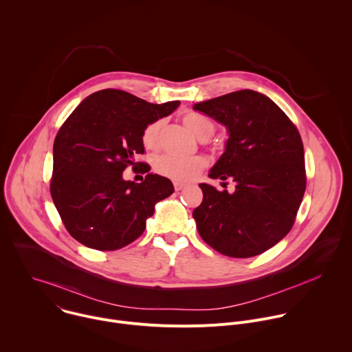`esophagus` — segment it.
<instances>
[{"label": "esophagus", "mask_w": 352, "mask_h": 352, "mask_svg": "<svg viewBox=\"0 0 352 352\" xmlns=\"http://www.w3.org/2000/svg\"><path fill=\"white\" fill-rule=\"evenodd\" d=\"M185 186H186V185H185L184 182H179V181H175V182H174V188H175V190H182Z\"/></svg>", "instance_id": "obj_1"}]
</instances>
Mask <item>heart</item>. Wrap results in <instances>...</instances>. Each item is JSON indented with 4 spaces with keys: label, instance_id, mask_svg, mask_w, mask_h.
Segmentation results:
<instances>
[{
    "label": "heart",
    "instance_id": "b5f03b06",
    "mask_svg": "<svg viewBox=\"0 0 352 352\" xmlns=\"http://www.w3.org/2000/svg\"><path fill=\"white\" fill-rule=\"evenodd\" d=\"M184 124L199 138L207 140L214 133V123L208 117L189 111L182 117ZM162 122L156 120L149 123L142 134L141 141L146 149H156L159 145ZM207 167V160L203 156H192V157H178L173 155H162L155 160V170L167 178L175 181H190L193 179L201 170Z\"/></svg>",
    "mask_w": 352,
    "mask_h": 352
}]
</instances>
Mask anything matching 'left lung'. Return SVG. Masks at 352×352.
Segmentation results:
<instances>
[{"label":"left lung","mask_w":352,"mask_h":352,"mask_svg":"<svg viewBox=\"0 0 352 352\" xmlns=\"http://www.w3.org/2000/svg\"><path fill=\"white\" fill-rule=\"evenodd\" d=\"M193 109L229 133L226 149L208 177L236 182L232 195L199 185L203 201L193 210L199 235L223 256H258L294 225L307 186L301 135L275 102L252 89L204 100Z\"/></svg>","instance_id":"left-lung-1"}]
</instances>
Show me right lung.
<instances>
[{
	"label": "right lung",
	"instance_id": "obj_1",
	"mask_svg": "<svg viewBox=\"0 0 352 352\" xmlns=\"http://www.w3.org/2000/svg\"><path fill=\"white\" fill-rule=\"evenodd\" d=\"M179 100L149 103L122 89L87 96L67 117L54 142L51 196L70 235L81 245L119 250L138 239L155 204L174 192L173 182L151 174L144 155V129L173 113ZM142 164L146 179L124 182L122 171Z\"/></svg>",
	"mask_w": 352,
	"mask_h": 352
}]
</instances>
